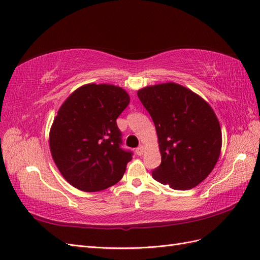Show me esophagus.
Masks as SVG:
<instances>
[{"label": "esophagus", "mask_w": 260, "mask_h": 260, "mask_svg": "<svg viewBox=\"0 0 260 260\" xmlns=\"http://www.w3.org/2000/svg\"><path fill=\"white\" fill-rule=\"evenodd\" d=\"M144 150H145V148H144V146H143V145H140L139 147H137V148H136V153H137V154H139V155H142V154H143V153H144Z\"/></svg>", "instance_id": "1"}]
</instances>
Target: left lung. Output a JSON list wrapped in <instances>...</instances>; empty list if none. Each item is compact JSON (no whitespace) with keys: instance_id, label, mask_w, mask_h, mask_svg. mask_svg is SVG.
<instances>
[{"instance_id":"8db88e82","label":"left lung","mask_w":260,"mask_h":260,"mask_svg":"<svg viewBox=\"0 0 260 260\" xmlns=\"http://www.w3.org/2000/svg\"><path fill=\"white\" fill-rule=\"evenodd\" d=\"M137 96L155 125L162 156L153 179L174 190L200 184L221 153V127L212 107L175 82L144 87Z\"/></svg>"}]
</instances>
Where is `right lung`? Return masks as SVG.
<instances>
[{
  "label": "right lung",
  "mask_w": 260,
  "mask_h": 260,
  "mask_svg": "<svg viewBox=\"0 0 260 260\" xmlns=\"http://www.w3.org/2000/svg\"><path fill=\"white\" fill-rule=\"evenodd\" d=\"M129 101L121 87L87 84L60 106L49 133V146L60 173L76 189L102 191L123 178L132 153L119 147L116 119Z\"/></svg>",
  "instance_id": "obj_1"
}]
</instances>
